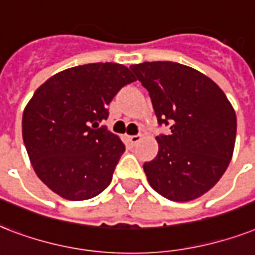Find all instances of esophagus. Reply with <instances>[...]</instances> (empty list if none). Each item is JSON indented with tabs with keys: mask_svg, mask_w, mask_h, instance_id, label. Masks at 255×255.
Listing matches in <instances>:
<instances>
[{
	"mask_svg": "<svg viewBox=\"0 0 255 255\" xmlns=\"http://www.w3.org/2000/svg\"><path fill=\"white\" fill-rule=\"evenodd\" d=\"M128 139H129V142L131 143V145H135V143H138V142L141 141L142 135L141 134H137V135H129Z\"/></svg>",
	"mask_w": 255,
	"mask_h": 255,
	"instance_id": "34e87169",
	"label": "esophagus"
}]
</instances>
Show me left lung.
<instances>
[{"label": "left lung", "mask_w": 255, "mask_h": 255, "mask_svg": "<svg viewBox=\"0 0 255 255\" xmlns=\"http://www.w3.org/2000/svg\"><path fill=\"white\" fill-rule=\"evenodd\" d=\"M169 135L155 137L158 154L145 162L150 186L177 202L208 193L228 169L236 145L237 116L222 89L203 73L171 61L131 65Z\"/></svg>", "instance_id": "1"}]
</instances>
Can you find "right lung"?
<instances>
[{
    "mask_svg": "<svg viewBox=\"0 0 255 255\" xmlns=\"http://www.w3.org/2000/svg\"><path fill=\"white\" fill-rule=\"evenodd\" d=\"M133 81L124 65L98 62L62 70L35 90L23 109V143L35 174L56 194L84 201L109 186L125 145L97 121Z\"/></svg>",
    "mask_w": 255,
    "mask_h": 255,
    "instance_id": "obj_1",
    "label": "right lung"
}]
</instances>
